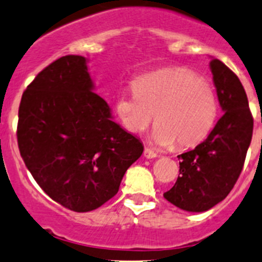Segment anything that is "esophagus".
I'll use <instances>...</instances> for the list:
<instances>
[{
    "instance_id": "obj_1",
    "label": "esophagus",
    "mask_w": 262,
    "mask_h": 262,
    "mask_svg": "<svg viewBox=\"0 0 262 262\" xmlns=\"http://www.w3.org/2000/svg\"><path fill=\"white\" fill-rule=\"evenodd\" d=\"M143 155H144V157H146V158H155V157H157V153H156L155 150L150 149V148H144Z\"/></svg>"
}]
</instances>
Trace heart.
I'll return each mask as SVG.
<instances>
[{"label": "heart", "mask_w": 262, "mask_h": 262, "mask_svg": "<svg viewBox=\"0 0 262 262\" xmlns=\"http://www.w3.org/2000/svg\"><path fill=\"white\" fill-rule=\"evenodd\" d=\"M134 94L116 97L115 110L124 128L141 134L153 120L152 138L161 147H191L215 124L218 100L213 86L186 68H166L139 76Z\"/></svg>", "instance_id": "obj_1"}]
</instances>
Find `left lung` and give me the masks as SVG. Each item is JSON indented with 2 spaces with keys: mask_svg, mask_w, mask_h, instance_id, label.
<instances>
[{
  "mask_svg": "<svg viewBox=\"0 0 262 262\" xmlns=\"http://www.w3.org/2000/svg\"><path fill=\"white\" fill-rule=\"evenodd\" d=\"M214 86L224 112L208 138L179 155L180 175L163 194L186 212H205L233 189L244 168L253 130V118L239 78L219 59L210 60Z\"/></svg>",
  "mask_w": 262,
  "mask_h": 262,
  "instance_id": "8db88e82",
  "label": "left lung"
}]
</instances>
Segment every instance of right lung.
Listing matches in <instances>:
<instances>
[{
  "instance_id": "1",
  "label": "right lung",
  "mask_w": 262,
  "mask_h": 262,
  "mask_svg": "<svg viewBox=\"0 0 262 262\" xmlns=\"http://www.w3.org/2000/svg\"><path fill=\"white\" fill-rule=\"evenodd\" d=\"M94 89L86 58L66 55L38 73L18 107L17 144L26 167L49 198L78 213L112 199L143 153Z\"/></svg>"
}]
</instances>
